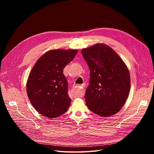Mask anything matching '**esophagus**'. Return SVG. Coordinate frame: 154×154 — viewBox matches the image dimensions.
Here are the masks:
<instances>
[{
	"label": "esophagus",
	"instance_id": "esophagus-1",
	"mask_svg": "<svg viewBox=\"0 0 154 154\" xmlns=\"http://www.w3.org/2000/svg\"><path fill=\"white\" fill-rule=\"evenodd\" d=\"M79 86H80L81 87H84L85 86V84L83 83V84H82V85H80Z\"/></svg>",
	"mask_w": 154,
	"mask_h": 154
}]
</instances>
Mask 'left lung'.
I'll list each match as a JSON object with an SVG mask.
<instances>
[{"mask_svg": "<svg viewBox=\"0 0 154 154\" xmlns=\"http://www.w3.org/2000/svg\"><path fill=\"white\" fill-rule=\"evenodd\" d=\"M90 70L86 105L95 114L108 117L122 108L130 90L128 69L118 54L110 47L97 43L82 50Z\"/></svg>", "mask_w": 154, "mask_h": 154, "instance_id": "obj_1", "label": "left lung"}]
</instances>
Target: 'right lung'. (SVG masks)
<instances>
[{"instance_id":"add662e5","label":"right lung","mask_w":154,"mask_h":154,"mask_svg":"<svg viewBox=\"0 0 154 154\" xmlns=\"http://www.w3.org/2000/svg\"><path fill=\"white\" fill-rule=\"evenodd\" d=\"M77 53V50H51L35 64L27 82V93L35 109L42 116L54 118L68 110L71 99L63 72Z\"/></svg>"}]
</instances>
